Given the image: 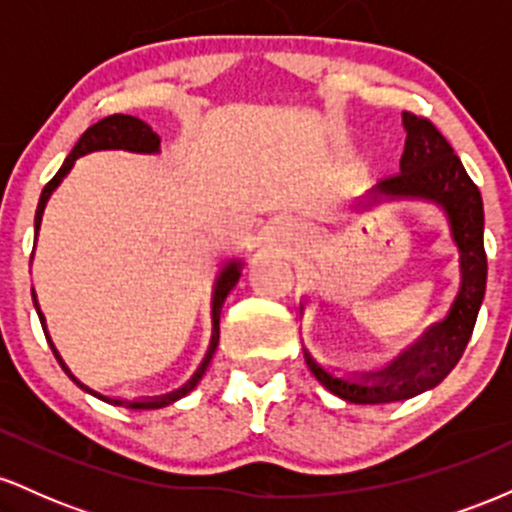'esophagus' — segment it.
Wrapping results in <instances>:
<instances>
[{"mask_svg": "<svg viewBox=\"0 0 512 512\" xmlns=\"http://www.w3.org/2000/svg\"><path fill=\"white\" fill-rule=\"evenodd\" d=\"M286 228H289V226H286V223H276V226H274V233H284L286 231Z\"/></svg>", "mask_w": 512, "mask_h": 512, "instance_id": "1", "label": "esophagus"}]
</instances>
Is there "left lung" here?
I'll use <instances>...</instances> for the list:
<instances>
[{"label": "left lung", "mask_w": 512, "mask_h": 512, "mask_svg": "<svg viewBox=\"0 0 512 512\" xmlns=\"http://www.w3.org/2000/svg\"><path fill=\"white\" fill-rule=\"evenodd\" d=\"M407 142L399 161V173L387 175L373 190V195L387 197H421L438 202L448 214L452 238L460 248L462 289L452 305L448 320L428 327L424 337L373 380H344L322 370L305 354L310 373L332 395L351 404H387L409 399L436 387L457 366L486 291V250H484V202L479 187L469 178L448 139L438 132L428 117L404 113Z\"/></svg>", "instance_id": "obj_1"}]
</instances>
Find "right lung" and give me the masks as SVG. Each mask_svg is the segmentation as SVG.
I'll return each mask as SVG.
<instances>
[{
  "mask_svg": "<svg viewBox=\"0 0 512 512\" xmlns=\"http://www.w3.org/2000/svg\"><path fill=\"white\" fill-rule=\"evenodd\" d=\"M158 146H161V137H158L154 129L146 125L144 120H139V117H134V115H122V113L108 115V117H103V120H98L96 125L88 127L86 132L81 134L79 142H76V146L72 149V154L64 158L62 168L57 170L55 178H52L48 185L43 187V192H40L38 209H35V236H38V228H40V219H43L45 202H48V197L52 195V190H55V187L60 185L64 175H67L69 170H72L76 158L84 156V154H91V151H101V149H125V151H137V154H156ZM238 279H240V262H228L226 267H223V272L219 274V281H216V289H214V301H211V317H214V334H211V346H209V351H207V358H204L202 366H199L197 373L192 375L190 383H187L185 387H180V390L173 392V395L156 397V399H110V397L98 395V392L88 390L86 385H81L79 380H76L74 375L69 373V368L64 366V361L60 358V354H57L55 346H52L48 334H45V337H48V344H50L52 354H55L57 363H60L64 373H67L69 378H72L74 383L81 387V390H86L88 395L103 399V402H108V404H115V407H125V409H161V407H166V404L175 402V399L185 397L190 390H195V385L199 383V378H202L204 370H207L211 356H214L216 346H219V317H221L223 301H226V296H228V293H231L233 286L238 284ZM33 303H35V293H33ZM35 308H38V303H35ZM38 317H40V325H43V332H45V317H43V313H40V310H38Z\"/></svg>",
  "mask_w": 512,
  "mask_h": 512,
  "instance_id": "add662e5",
  "label": "right lung"
}]
</instances>
